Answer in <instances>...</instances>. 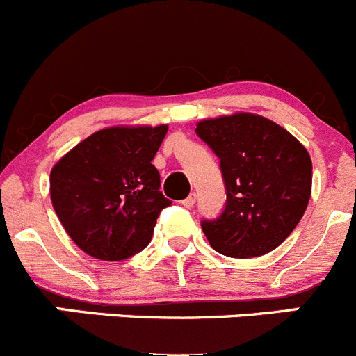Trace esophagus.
Here are the masks:
<instances>
[{
	"label": "esophagus",
	"mask_w": 356,
	"mask_h": 356,
	"mask_svg": "<svg viewBox=\"0 0 356 356\" xmlns=\"http://www.w3.org/2000/svg\"><path fill=\"white\" fill-rule=\"evenodd\" d=\"M195 203H196V193H191V195H189L188 198L182 200V205H184L186 209H191V207L195 205Z\"/></svg>",
	"instance_id": "1"
}]
</instances>
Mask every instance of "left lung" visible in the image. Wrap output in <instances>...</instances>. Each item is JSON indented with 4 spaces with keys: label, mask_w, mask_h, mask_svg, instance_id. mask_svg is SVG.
Returning <instances> with one entry per match:
<instances>
[{
    "label": "left lung",
    "mask_w": 356,
    "mask_h": 356,
    "mask_svg": "<svg viewBox=\"0 0 356 356\" xmlns=\"http://www.w3.org/2000/svg\"><path fill=\"white\" fill-rule=\"evenodd\" d=\"M216 153L226 203L202 229L227 257H257L277 248L301 220L312 196L313 167L306 147L271 120L238 113L196 125Z\"/></svg>",
    "instance_id": "1"
}]
</instances>
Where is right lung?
Masks as SVG:
<instances>
[{
	"instance_id": "right-lung-1",
	"label": "right lung",
	"mask_w": 356,
	"mask_h": 356,
	"mask_svg": "<svg viewBox=\"0 0 356 356\" xmlns=\"http://www.w3.org/2000/svg\"><path fill=\"white\" fill-rule=\"evenodd\" d=\"M167 130V125L99 130L51 168V203L83 252L123 261L149 245L158 216L172 205L151 163Z\"/></svg>"
}]
</instances>
